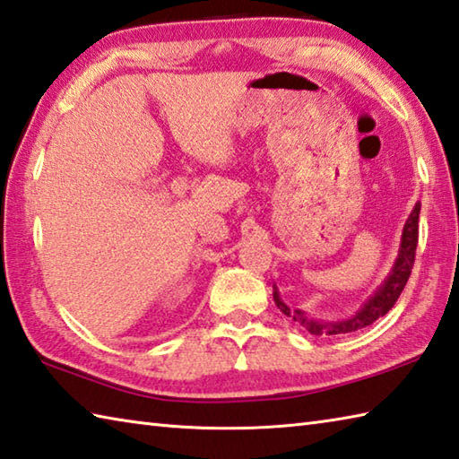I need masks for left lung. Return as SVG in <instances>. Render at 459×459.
<instances>
[{"mask_svg": "<svg viewBox=\"0 0 459 459\" xmlns=\"http://www.w3.org/2000/svg\"><path fill=\"white\" fill-rule=\"evenodd\" d=\"M420 210L421 204H416L413 207L408 221H405L403 231H402V244H400V254H397L392 272L387 273L385 281L379 285L374 296L361 306L356 314L351 317L340 319V322H324V319H314L306 316L301 309H291L281 301L278 288L273 285V301L275 306L280 307L281 314L291 317L293 322H298L306 327L311 335H340V333H351L358 332L361 327H368L385 316L387 311L394 307L397 298L402 296L405 283L410 280L413 259H416V247H418V223H420Z\"/></svg>", "mask_w": 459, "mask_h": 459, "instance_id": "8db88e82", "label": "left lung"}]
</instances>
